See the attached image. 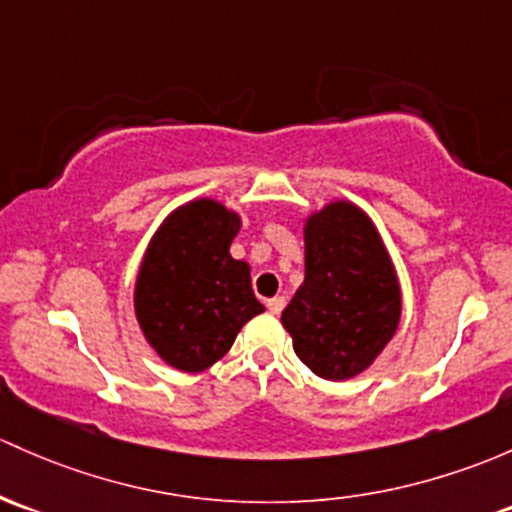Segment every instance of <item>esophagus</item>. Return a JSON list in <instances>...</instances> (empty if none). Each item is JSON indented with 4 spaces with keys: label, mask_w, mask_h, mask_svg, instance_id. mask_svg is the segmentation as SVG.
Wrapping results in <instances>:
<instances>
[{
    "label": "esophagus",
    "mask_w": 512,
    "mask_h": 512,
    "mask_svg": "<svg viewBox=\"0 0 512 512\" xmlns=\"http://www.w3.org/2000/svg\"><path fill=\"white\" fill-rule=\"evenodd\" d=\"M284 306H287V299L284 297H272V299H267V309H270V314H282V309Z\"/></svg>",
    "instance_id": "obj_1"
}]
</instances>
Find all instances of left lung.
I'll return each instance as SVG.
<instances>
[{"mask_svg": "<svg viewBox=\"0 0 512 512\" xmlns=\"http://www.w3.org/2000/svg\"><path fill=\"white\" fill-rule=\"evenodd\" d=\"M304 242V284L282 311V324L311 373L348 380L395 336L400 284L375 225L351 203L311 215Z\"/></svg>", "mask_w": 512, "mask_h": 512, "instance_id": "obj_1", "label": "left lung"}]
</instances>
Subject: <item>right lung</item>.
Returning a JSON list of instances; mask_svg holds the SVG:
<instances>
[{
  "instance_id": "right-lung-1",
  "label": "right lung",
  "mask_w": 512,
  "mask_h": 512,
  "mask_svg": "<svg viewBox=\"0 0 512 512\" xmlns=\"http://www.w3.org/2000/svg\"><path fill=\"white\" fill-rule=\"evenodd\" d=\"M238 230V215L201 198L171 213L149 245L134 309L147 341L171 368H211L240 328L265 311L252 292L250 267L228 252Z\"/></svg>"
}]
</instances>
